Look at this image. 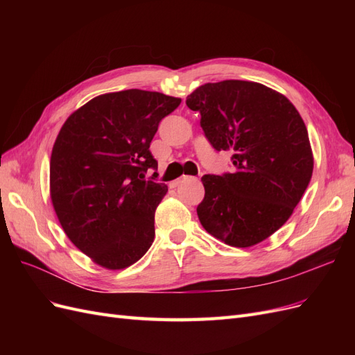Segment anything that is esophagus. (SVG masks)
<instances>
[{
  "mask_svg": "<svg viewBox=\"0 0 355 355\" xmlns=\"http://www.w3.org/2000/svg\"><path fill=\"white\" fill-rule=\"evenodd\" d=\"M187 179H189L188 176H184V178H180V179H178L176 182H173V184H171V187H173V188H176V187H179L180 184H182V182H185Z\"/></svg>",
  "mask_w": 355,
  "mask_h": 355,
  "instance_id": "34e87169",
  "label": "esophagus"
}]
</instances>
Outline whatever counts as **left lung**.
Wrapping results in <instances>:
<instances>
[{
    "label": "left lung",
    "instance_id": "obj_1",
    "mask_svg": "<svg viewBox=\"0 0 355 355\" xmlns=\"http://www.w3.org/2000/svg\"><path fill=\"white\" fill-rule=\"evenodd\" d=\"M216 151H231L232 173L204 175L198 219L213 237L250 247L292 216L313 176L305 123L286 96L259 83H207L187 98Z\"/></svg>",
    "mask_w": 355,
    "mask_h": 355
}]
</instances>
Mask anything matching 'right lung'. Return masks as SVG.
I'll list each match as a JSON object with an SVG mask.
<instances>
[{
    "mask_svg": "<svg viewBox=\"0 0 355 355\" xmlns=\"http://www.w3.org/2000/svg\"><path fill=\"white\" fill-rule=\"evenodd\" d=\"M180 99L158 92L101 94L69 115L50 158V196L68 239L93 262L123 270L154 241L155 209L167 192L148 170L158 124Z\"/></svg>",
    "mask_w": 355,
    "mask_h": 355,
    "instance_id": "1",
    "label": "right lung"
}]
</instances>
